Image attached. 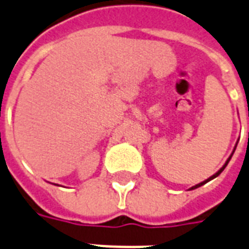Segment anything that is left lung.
I'll return each mask as SVG.
<instances>
[{
  "label": "left lung",
  "mask_w": 249,
  "mask_h": 249,
  "mask_svg": "<svg viewBox=\"0 0 249 249\" xmlns=\"http://www.w3.org/2000/svg\"><path fill=\"white\" fill-rule=\"evenodd\" d=\"M236 144H238V142H236ZM236 144H235V147H234V150H232V152H231V155L229 156V159H228V160H226V163H225V164H224V165H222V168H221V169H220V170H218V172H216V173L213 174V176H211V177H209V178H207V179H205V181L200 182V183H197V185L193 186V187H190V189H189V190H194V189H197V187H200V186L205 185V183H207V182H209V181H211V179H213V178H216V177H218V176H220V174H221V172H222V170H224V169H225V168H226V165H228V164H229V161H230V159H231V156H232V154H234V152H235Z\"/></svg>",
  "instance_id": "obj_1"
}]
</instances>
